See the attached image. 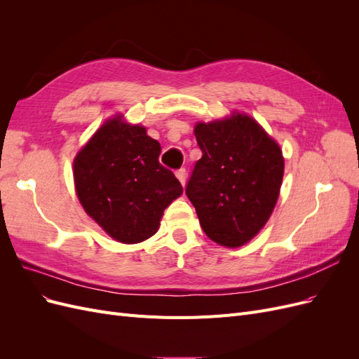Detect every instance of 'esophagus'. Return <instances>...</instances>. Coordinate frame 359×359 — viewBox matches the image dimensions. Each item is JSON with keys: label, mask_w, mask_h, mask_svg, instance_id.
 <instances>
[{"label": "esophagus", "mask_w": 359, "mask_h": 359, "mask_svg": "<svg viewBox=\"0 0 359 359\" xmlns=\"http://www.w3.org/2000/svg\"><path fill=\"white\" fill-rule=\"evenodd\" d=\"M177 178L180 180V182L182 184V186H186V181H187V172H186V169H178L177 170Z\"/></svg>", "instance_id": "34e87169"}]
</instances>
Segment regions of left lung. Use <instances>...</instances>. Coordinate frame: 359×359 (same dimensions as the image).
Here are the masks:
<instances>
[{"label": "left lung", "instance_id": "left-lung-1", "mask_svg": "<svg viewBox=\"0 0 359 359\" xmlns=\"http://www.w3.org/2000/svg\"><path fill=\"white\" fill-rule=\"evenodd\" d=\"M202 157L186 194L206 236L241 247L259 233L277 203L285 158L276 140L245 114L194 127Z\"/></svg>", "mask_w": 359, "mask_h": 359}]
</instances>
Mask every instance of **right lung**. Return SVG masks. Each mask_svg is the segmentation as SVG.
<instances>
[{"label": "right lung", "instance_id": "obj_1", "mask_svg": "<svg viewBox=\"0 0 359 359\" xmlns=\"http://www.w3.org/2000/svg\"><path fill=\"white\" fill-rule=\"evenodd\" d=\"M161 147L142 126L121 115L107 119L73 161L74 187L85 212L115 241L153 236L163 211L182 194L181 182L160 165Z\"/></svg>", "mask_w": 359, "mask_h": 359}]
</instances>
